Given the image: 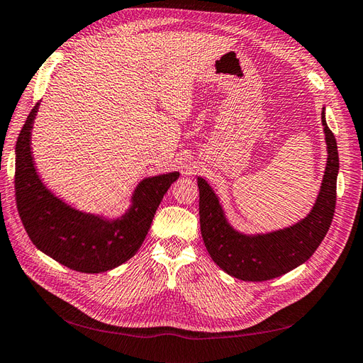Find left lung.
<instances>
[{
    "label": "left lung",
    "instance_id": "left-lung-1",
    "mask_svg": "<svg viewBox=\"0 0 363 363\" xmlns=\"http://www.w3.org/2000/svg\"><path fill=\"white\" fill-rule=\"evenodd\" d=\"M327 142V167L320 195L311 213L292 227L268 235L247 236L230 227L215 192L199 179L200 227L207 252L230 276L244 281H265L283 276L309 259L330 228L336 206L339 156L335 135L321 112Z\"/></svg>",
    "mask_w": 363,
    "mask_h": 363
}]
</instances>
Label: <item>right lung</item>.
Segmentation results:
<instances>
[{
  "mask_svg": "<svg viewBox=\"0 0 363 363\" xmlns=\"http://www.w3.org/2000/svg\"><path fill=\"white\" fill-rule=\"evenodd\" d=\"M39 103L31 108L16 142L15 196L31 242L69 269L104 272L136 255L151 227L157 207L179 172L139 183L133 206L115 221L75 211L56 199L36 174L30 150V133Z\"/></svg>",
  "mask_w": 363,
  "mask_h": 363,
  "instance_id": "obj_1",
  "label": "right lung"
}]
</instances>
